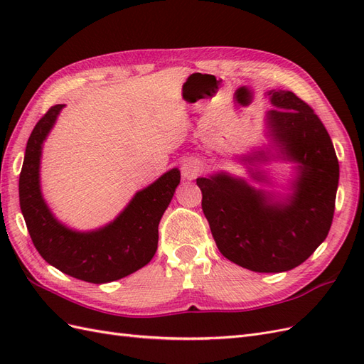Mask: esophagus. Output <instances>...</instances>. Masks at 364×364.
Returning a JSON list of instances; mask_svg holds the SVG:
<instances>
[{
  "instance_id": "34e87169",
  "label": "esophagus",
  "mask_w": 364,
  "mask_h": 364,
  "mask_svg": "<svg viewBox=\"0 0 364 364\" xmlns=\"http://www.w3.org/2000/svg\"><path fill=\"white\" fill-rule=\"evenodd\" d=\"M202 164L199 161L194 159H186L182 164V176L185 179H194L196 176H199V173L202 171Z\"/></svg>"
}]
</instances>
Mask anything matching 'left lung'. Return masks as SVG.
I'll return each instance as SVG.
<instances>
[{"label":"left lung","instance_id":"1","mask_svg":"<svg viewBox=\"0 0 364 364\" xmlns=\"http://www.w3.org/2000/svg\"><path fill=\"white\" fill-rule=\"evenodd\" d=\"M270 147L243 158L250 178L272 183L258 164H294L287 194L257 188L226 171L197 179L202 209L222 255L259 273L287 272L323 243L333 223L338 161L333 141L313 109L291 91L266 92Z\"/></svg>","mask_w":364,"mask_h":364}]
</instances>
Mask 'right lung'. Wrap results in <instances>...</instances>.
I'll use <instances>...</instances> for the list:
<instances>
[{
	"label": "right lung",
	"instance_id": "add662e5",
	"mask_svg": "<svg viewBox=\"0 0 364 364\" xmlns=\"http://www.w3.org/2000/svg\"><path fill=\"white\" fill-rule=\"evenodd\" d=\"M65 105L48 109L27 141L19 174V205L33 245L53 267L92 284L112 282L144 267L158 249V226L181 182L171 168L139 190L111 223L94 230H75L51 213L41 191L43 141Z\"/></svg>",
	"mask_w": 364,
	"mask_h": 364
}]
</instances>
